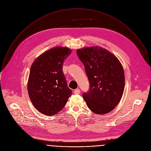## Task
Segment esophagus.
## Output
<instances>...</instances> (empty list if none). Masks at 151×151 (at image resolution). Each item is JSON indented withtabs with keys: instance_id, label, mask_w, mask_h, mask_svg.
I'll return each mask as SVG.
<instances>
[{
	"instance_id": "1",
	"label": "esophagus",
	"mask_w": 151,
	"mask_h": 151,
	"mask_svg": "<svg viewBox=\"0 0 151 151\" xmlns=\"http://www.w3.org/2000/svg\"><path fill=\"white\" fill-rule=\"evenodd\" d=\"M80 89H76L75 90H74V93L75 94H80Z\"/></svg>"
}]
</instances>
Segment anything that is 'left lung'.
I'll return each mask as SVG.
<instances>
[{
    "label": "left lung",
    "instance_id": "1",
    "mask_svg": "<svg viewBox=\"0 0 151 151\" xmlns=\"http://www.w3.org/2000/svg\"><path fill=\"white\" fill-rule=\"evenodd\" d=\"M90 83L83 97L89 109L97 114L113 110L121 100L125 87L122 64L115 55L98 46L77 50Z\"/></svg>",
    "mask_w": 151,
    "mask_h": 151
}]
</instances>
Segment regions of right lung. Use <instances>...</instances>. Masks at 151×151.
Returning <instances> with one entry per match:
<instances>
[{
	"mask_svg": "<svg viewBox=\"0 0 151 151\" xmlns=\"http://www.w3.org/2000/svg\"><path fill=\"white\" fill-rule=\"evenodd\" d=\"M71 52L68 47H53L32 64L27 83L29 96L34 106L45 115L57 114L72 94L63 71V63Z\"/></svg>",
	"mask_w": 151,
	"mask_h": 151,
	"instance_id": "obj_1",
	"label": "right lung"
}]
</instances>
